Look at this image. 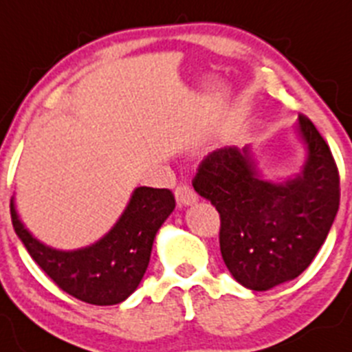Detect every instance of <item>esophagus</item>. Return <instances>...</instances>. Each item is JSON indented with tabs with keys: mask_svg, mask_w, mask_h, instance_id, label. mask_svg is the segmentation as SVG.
Listing matches in <instances>:
<instances>
[{
	"mask_svg": "<svg viewBox=\"0 0 352 352\" xmlns=\"http://www.w3.org/2000/svg\"><path fill=\"white\" fill-rule=\"evenodd\" d=\"M175 199L179 206H190L197 201V195H195V192L188 186H186V184H180V186L175 188Z\"/></svg>",
	"mask_w": 352,
	"mask_h": 352,
	"instance_id": "esophagus-1",
	"label": "esophagus"
}]
</instances>
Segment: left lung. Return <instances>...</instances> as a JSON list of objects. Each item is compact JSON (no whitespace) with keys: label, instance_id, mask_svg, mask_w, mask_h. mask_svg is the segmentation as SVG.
Wrapping results in <instances>:
<instances>
[{"label":"left lung","instance_id":"1","mask_svg":"<svg viewBox=\"0 0 352 352\" xmlns=\"http://www.w3.org/2000/svg\"><path fill=\"white\" fill-rule=\"evenodd\" d=\"M295 129L307 157L300 172L282 182L261 175L250 146L210 151L192 180L221 216L226 266L250 290L265 292L297 278L316 258L339 209L331 148L303 114Z\"/></svg>","mask_w":352,"mask_h":352}]
</instances>
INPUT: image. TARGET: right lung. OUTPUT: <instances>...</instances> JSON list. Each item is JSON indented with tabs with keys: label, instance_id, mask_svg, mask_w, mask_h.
Returning <instances> with one entry per match:
<instances>
[{
	"label": "right lung",
	"instance_id": "right-lung-1",
	"mask_svg": "<svg viewBox=\"0 0 352 352\" xmlns=\"http://www.w3.org/2000/svg\"><path fill=\"white\" fill-rule=\"evenodd\" d=\"M175 209L168 188L138 187L116 224L99 241L72 251L55 250L35 238L10 201L11 223L35 263L64 292L92 305H116L138 288L150 263L158 229Z\"/></svg>",
	"mask_w": 352,
	"mask_h": 352
}]
</instances>
